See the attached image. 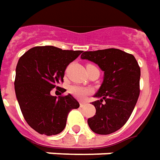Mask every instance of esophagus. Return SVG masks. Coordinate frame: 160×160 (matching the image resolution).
<instances>
[{
    "mask_svg": "<svg viewBox=\"0 0 160 160\" xmlns=\"http://www.w3.org/2000/svg\"><path fill=\"white\" fill-rule=\"evenodd\" d=\"M86 102H80V107H83L84 106H85V105H86Z\"/></svg>",
    "mask_w": 160,
    "mask_h": 160,
    "instance_id": "esophagus-1",
    "label": "esophagus"
}]
</instances>
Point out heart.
<instances>
[{"label": "heart", "mask_w": 160, "mask_h": 160, "mask_svg": "<svg viewBox=\"0 0 160 160\" xmlns=\"http://www.w3.org/2000/svg\"><path fill=\"white\" fill-rule=\"evenodd\" d=\"M91 66L94 67L92 65H88V67H91ZM68 91L72 96H74L77 99H83L91 92V89L88 88H85V87H81V86L72 85V86L69 87Z\"/></svg>", "instance_id": "obj_1"}]
</instances>
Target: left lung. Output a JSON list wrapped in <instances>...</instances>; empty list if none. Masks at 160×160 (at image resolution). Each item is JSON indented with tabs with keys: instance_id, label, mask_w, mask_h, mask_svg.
I'll list each match as a JSON object with an SVG mask.
<instances>
[{
	"instance_id": "obj_1",
	"label": "left lung",
	"mask_w": 160,
	"mask_h": 160,
	"mask_svg": "<svg viewBox=\"0 0 160 160\" xmlns=\"http://www.w3.org/2000/svg\"><path fill=\"white\" fill-rule=\"evenodd\" d=\"M80 57L104 72L103 82L94 95L100 99L92 103L96 112L88 119V126L98 134L112 133L127 123L134 109L140 92V68L132 54L116 48L83 52Z\"/></svg>"
}]
</instances>
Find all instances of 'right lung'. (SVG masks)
<instances>
[{
	"mask_svg": "<svg viewBox=\"0 0 160 160\" xmlns=\"http://www.w3.org/2000/svg\"><path fill=\"white\" fill-rule=\"evenodd\" d=\"M82 51L62 50L53 46L34 47L16 66L14 90L27 123L41 134L56 135L64 130L69 112L80 104L71 94L52 96L63 82L65 70ZM61 92L66 90L61 88Z\"/></svg>",
	"mask_w": 160,
	"mask_h": 160,
	"instance_id": "1",
	"label": "right lung"
}]
</instances>
